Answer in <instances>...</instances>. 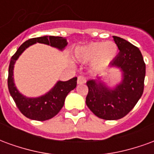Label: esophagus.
I'll return each instance as SVG.
<instances>
[{"label": "esophagus", "instance_id": "obj_1", "mask_svg": "<svg viewBox=\"0 0 154 154\" xmlns=\"http://www.w3.org/2000/svg\"><path fill=\"white\" fill-rule=\"evenodd\" d=\"M87 82L86 80V77H83V76H79L77 77V84H82L85 83Z\"/></svg>", "mask_w": 154, "mask_h": 154}]
</instances>
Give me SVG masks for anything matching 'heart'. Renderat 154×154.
I'll use <instances>...</instances> for the list:
<instances>
[{"label": "heart", "mask_w": 154, "mask_h": 154, "mask_svg": "<svg viewBox=\"0 0 154 154\" xmlns=\"http://www.w3.org/2000/svg\"><path fill=\"white\" fill-rule=\"evenodd\" d=\"M118 54V47L112 41L91 43L77 48L75 50V57L77 60L91 62L94 68L106 67L116 58Z\"/></svg>", "instance_id": "obj_1"}]
</instances>
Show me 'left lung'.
<instances>
[{"instance_id": "1", "label": "left lung", "mask_w": 154, "mask_h": 154, "mask_svg": "<svg viewBox=\"0 0 154 154\" xmlns=\"http://www.w3.org/2000/svg\"><path fill=\"white\" fill-rule=\"evenodd\" d=\"M119 53L110 63L121 72V82L109 87L100 77L87 82L86 104L100 119L116 120L123 118L142 97L144 87L145 63L139 48L125 39L113 36Z\"/></svg>"}]
</instances>
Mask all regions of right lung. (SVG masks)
<instances>
[{
  "label": "right lung",
  "mask_w": 154,
  "mask_h": 154,
  "mask_svg": "<svg viewBox=\"0 0 154 154\" xmlns=\"http://www.w3.org/2000/svg\"><path fill=\"white\" fill-rule=\"evenodd\" d=\"M36 43L50 45L51 47L56 48L61 51L63 50L67 45V38L58 36H43L25 41L11 59L9 65L8 88L18 109L24 116L34 120L44 121L53 118L60 111L67 94L77 87V78L73 77L66 82L58 81L47 93L38 97H27L22 95L14 82V66L22 53Z\"/></svg>",
  "instance_id": "right-lung-1"
}]
</instances>
